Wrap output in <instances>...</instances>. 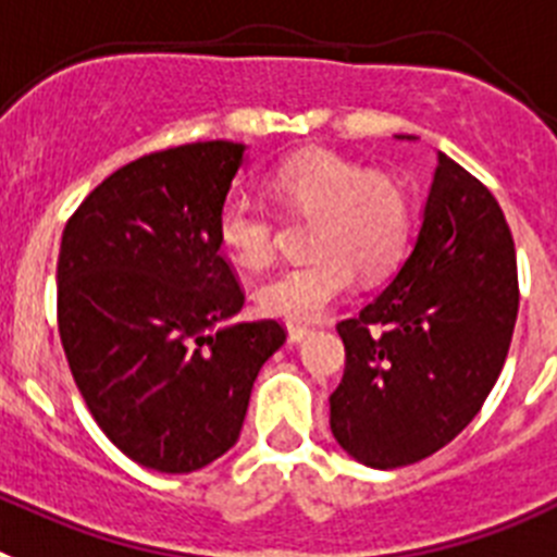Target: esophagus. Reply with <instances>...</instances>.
<instances>
[{
    "label": "esophagus",
    "mask_w": 557,
    "mask_h": 557,
    "mask_svg": "<svg viewBox=\"0 0 557 557\" xmlns=\"http://www.w3.org/2000/svg\"><path fill=\"white\" fill-rule=\"evenodd\" d=\"M311 333V327L306 325H288V342H302V338Z\"/></svg>",
    "instance_id": "esophagus-1"
}]
</instances>
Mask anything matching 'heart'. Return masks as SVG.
<instances>
[{"label":"heart","instance_id":"b5f03b06","mask_svg":"<svg viewBox=\"0 0 557 557\" xmlns=\"http://www.w3.org/2000/svg\"><path fill=\"white\" fill-rule=\"evenodd\" d=\"M265 185L292 210L313 212V258L283 265L255 292L260 311L285 322H313L350 292L356 265L386 272L409 235V198L386 173L333 151H302L274 164ZM215 238L232 263L258 269L272 258L274 219L260 198L230 190L215 215Z\"/></svg>","mask_w":557,"mask_h":557}]
</instances>
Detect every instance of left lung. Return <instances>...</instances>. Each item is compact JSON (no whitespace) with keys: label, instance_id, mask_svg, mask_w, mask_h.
<instances>
[{"label":"left lung","instance_id":"1","mask_svg":"<svg viewBox=\"0 0 557 557\" xmlns=\"http://www.w3.org/2000/svg\"><path fill=\"white\" fill-rule=\"evenodd\" d=\"M516 313L505 212L480 178L437 153L409 258L336 325L347 359L331 395L338 446L370 468L412 466L448 446L499 379Z\"/></svg>","mask_w":557,"mask_h":557}]
</instances>
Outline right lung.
I'll list each match as a JSON object with an SVG mask.
<instances>
[{
    "label": "right lung",
    "instance_id": "add662e5",
    "mask_svg": "<svg viewBox=\"0 0 557 557\" xmlns=\"http://www.w3.org/2000/svg\"><path fill=\"white\" fill-rule=\"evenodd\" d=\"M246 145L212 139L148 153L103 178L66 221L58 333L106 437L134 462L190 473L238 443L277 319L235 322L244 288L215 215Z\"/></svg>",
    "mask_w": 557,
    "mask_h": 557
}]
</instances>
